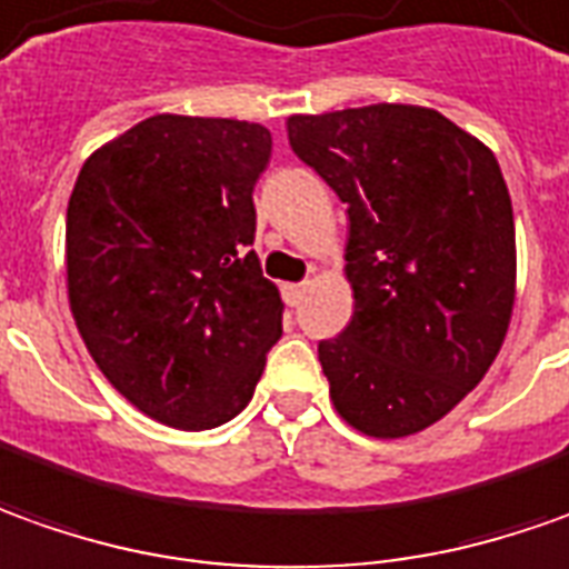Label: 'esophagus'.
<instances>
[{"instance_id": "obj_1", "label": "esophagus", "mask_w": 569, "mask_h": 569, "mask_svg": "<svg viewBox=\"0 0 569 569\" xmlns=\"http://www.w3.org/2000/svg\"><path fill=\"white\" fill-rule=\"evenodd\" d=\"M305 289H308V283H286L283 286L286 305H292V308H296V305H299V301L305 299Z\"/></svg>"}]
</instances>
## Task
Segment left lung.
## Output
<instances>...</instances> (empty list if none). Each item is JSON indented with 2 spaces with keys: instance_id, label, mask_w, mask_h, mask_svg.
Instances as JSON below:
<instances>
[{
  "instance_id": "obj_1",
  "label": "left lung",
  "mask_w": 569,
  "mask_h": 569,
  "mask_svg": "<svg viewBox=\"0 0 569 569\" xmlns=\"http://www.w3.org/2000/svg\"><path fill=\"white\" fill-rule=\"evenodd\" d=\"M289 146L349 204L355 315L317 346L336 415L373 439L427 430L501 351L517 296L496 154L423 106L286 118Z\"/></svg>"
}]
</instances>
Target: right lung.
<instances>
[{
	"label": "right lung",
	"mask_w": 569,
	"mask_h": 569,
	"mask_svg": "<svg viewBox=\"0 0 569 569\" xmlns=\"http://www.w3.org/2000/svg\"><path fill=\"white\" fill-rule=\"evenodd\" d=\"M268 161L261 123L154 114L77 173L64 223L73 323L106 380L158 423L233 420L283 336L280 289L249 249Z\"/></svg>",
	"instance_id": "right-lung-1"
}]
</instances>
